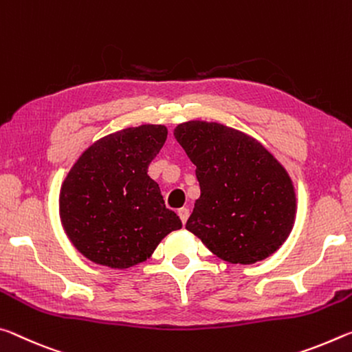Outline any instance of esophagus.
<instances>
[{"label": "esophagus", "mask_w": 352, "mask_h": 352, "mask_svg": "<svg viewBox=\"0 0 352 352\" xmlns=\"http://www.w3.org/2000/svg\"><path fill=\"white\" fill-rule=\"evenodd\" d=\"M177 215H179V218H181V221L186 224V221L188 220V215H190V210L188 209H186V207H182V209H179L177 210Z\"/></svg>", "instance_id": "1"}]
</instances>
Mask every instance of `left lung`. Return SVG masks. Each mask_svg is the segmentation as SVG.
Instances as JSON below:
<instances>
[{
	"label": "left lung",
	"mask_w": 352,
	"mask_h": 352,
	"mask_svg": "<svg viewBox=\"0 0 352 352\" xmlns=\"http://www.w3.org/2000/svg\"><path fill=\"white\" fill-rule=\"evenodd\" d=\"M175 137L197 165L201 190L187 230L230 263H256L278 251L296 212L284 166L254 138L220 123L177 124Z\"/></svg>",
	"instance_id": "1"
}]
</instances>
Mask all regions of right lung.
<instances>
[{"label": "right lung", "instance_id": "add662e5", "mask_svg": "<svg viewBox=\"0 0 352 352\" xmlns=\"http://www.w3.org/2000/svg\"><path fill=\"white\" fill-rule=\"evenodd\" d=\"M166 134L162 124L115 132L94 143L68 173L60 190V220L72 243L91 262L129 268L182 228L148 176Z\"/></svg>", "mask_w": 352, "mask_h": 352}]
</instances>
